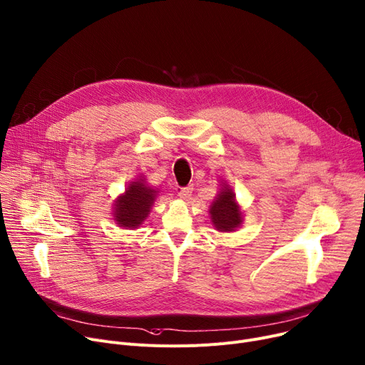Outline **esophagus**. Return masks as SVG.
I'll use <instances>...</instances> for the list:
<instances>
[{"mask_svg":"<svg viewBox=\"0 0 365 365\" xmlns=\"http://www.w3.org/2000/svg\"><path fill=\"white\" fill-rule=\"evenodd\" d=\"M192 192V185H188V187H182L178 190V196L182 199V200H188Z\"/></svg>","mask_w":365,"mask_h":365,"instance_id":"1","label":"esophagus"}]
</instances>
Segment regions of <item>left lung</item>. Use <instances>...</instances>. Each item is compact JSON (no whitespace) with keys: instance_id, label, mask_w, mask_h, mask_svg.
I'll list each match as a JSON object with an SVG mask.
<instances>
[{"instance_id":"1","label":"left lung","mask_w":365,"mask_h":365,"mask_svg":"<svg viewBox=\"0 0 365 365\" xmlns=\"http://www.w3.org/2000/svg\"><path fill=\"white\" fill-rule=\"evenodd\" d=\"M209 213L213 227L221 232L235 231L243 222L240 206L235 202L234 191L227 184L222 185L218 196L213 199Z\"/></svg>"}]
</instances>
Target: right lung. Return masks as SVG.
Wrapping results in <instances>:
<instances>
[{
    "label": "right lung",
    "mask_w": 365,
    "mask_h": 365,
    "mask_svg": "<svg viewBox=\"0 0 365 365\" xmlns=\"http://www.w3.org/2000/svg\"><path fill=\"white\" fill-rule=\"evenodd\" d=\"M158 191L148 187L140 177L133 181L123 195L115 200L113 217L119 227L137 228L148 217V212L155 203Z\"/></svg>",
    "instance_id": "right-lung-1"
}]
</instances>
